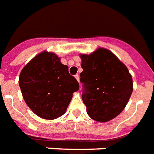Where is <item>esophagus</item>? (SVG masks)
Returning <instances> with one entry per match:
<instances>
[{"label": "esophagus", "instance_id": "esophagus-1", "mask_svg": "<svg viewBox=\"0 0 154 154\" xmlns=\"http://www.w3.org/2000/svg\"><path fill=\"white\" fill-rule=\"evenodd\" d=\"M75 78H76V79H77V81L78 82H79V80H80V77H79V75L78 74H77V75H75Z\"/></svg>", "mask_w": 154, "mask_h": 154}]
</instances>
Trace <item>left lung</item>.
<instances>
[{
    "label": "left lung",
    "mask_w": 154,
    "mask_h": 154,
    "mask_svg": "<svg viewBox=\"0 0 154 154\" xmlns=\"http://www.w3.org/2000/svg\"><path fill=\"white\" fill-rule=\"evenodd\" d=\"M82 100L91 119L104 123L121 113L133 90L128 68L111 51L98 48L81 55Z\"/></svg>",
    "instance_id": "1"
}]
</instances>
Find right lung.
<instances>
[{
    "label": "right lung",
    "instance_id": "obj_1",
    "mask_svg": "<svg viewBox=\"0 0 154 154\" xmlns=\"http://www.w3.org/2000/svg\"><path fill=\"white\" fill-rule=\"evenodd\" d=\"M19 86L26 103L40 118L55 119L65 113L79 83L55 53L43 51L22 69Z\"/></svg>",
    "mask_w": 154,
    "mask_h": 154
}]
</instances>
